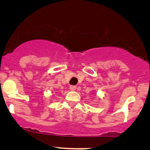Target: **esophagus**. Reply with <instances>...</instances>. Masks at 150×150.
<instances>
[{"label": "esophagus", "instance_id": "esophagus-1", "mask_svg": "<svg viewBox=\"0 0 150 150\" xmlns=\"http://www.w3.org/2000/svg\"><path fill=\"white\" fill-rule=\"evenodd\" d=\"M76 89H77L76 86H73V85H70V89L71 90V91H75V90Z\"/></svg>", "mask_w": 150, "mask_h": 150}]
</instances>
